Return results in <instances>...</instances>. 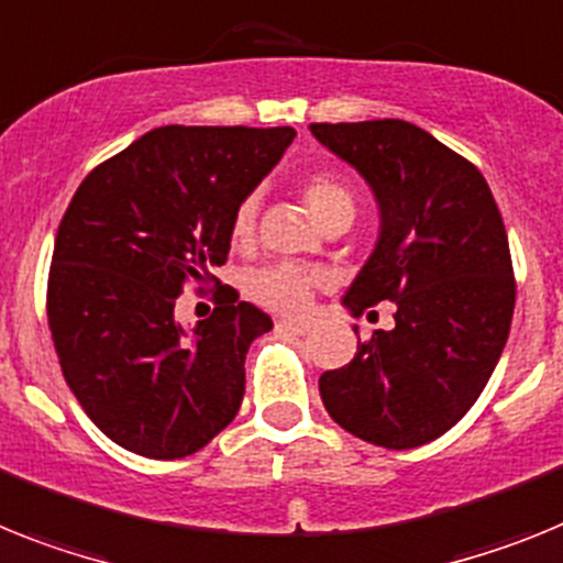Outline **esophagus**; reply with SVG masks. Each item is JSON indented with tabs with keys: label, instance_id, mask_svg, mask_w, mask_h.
<instances>
[{
	"label": "esophagus",
	"instance_id": "1",
	"mask_svg": "<svg viewBox=\"0 0 563 563\" xmlns=\"http://www.w3.org/2000/svg\"><path fill=\"white\" fill-rule=\"evenodd\" d=\"M275 325L280 331H291V334H306V331H309V322H306V320H288V317H280Z\"/></svg>",
	"mask_w": 563,
	"mask_h": 563
}]
</instances>
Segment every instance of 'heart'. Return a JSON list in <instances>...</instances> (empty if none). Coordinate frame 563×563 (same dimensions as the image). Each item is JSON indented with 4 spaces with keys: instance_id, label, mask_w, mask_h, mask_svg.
Listing matches in <instances>:
<instances>
[{
    "instance_id": "b5f03b06",
    "label": "heart",
    "mask_w": 563,
    "mask_h": 563,
    "mask_svg": "<svg viewBox=\"0 0 563 563\" xmlns=\"http://www.w3.org/2000/svg\"><path fill=\"white\" fill-rule=\"evenodd\" d=\"M302 198H306V207L320 227L329 223L331 218H340V214L354 218V195L334 175H311L302 184ZM254 218H257V198H246L232 218L234 241H246L254 229ZM314 286L317 275H311L309 268L295 266V263H275V266L263 268L252 277L249 291H252L254 300L268 306V309L302 311L309 306Z\"/></svg>"
}]
</instances>
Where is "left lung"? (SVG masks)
<instances>
[{
  "label": "left lung",
  "mask_w": 563,
  "mask_h": 563,
  "mask_svg": "<svg viewBox=\"0 0 563 563\" xmlns=\"http://www.w3.org/2000/svg\"><path fill=\"white\" fill-rule=\"evenodd\" d=\"M309 130L354 166L379 212L342 306L360 317L397 302L394 329H376L349 365L320 376L322 405L365 442L419 448L471 410L505 351L516 306L505 223L476 166L422 126L385 119Z\"/></svg>",
  "instance_id": "8db88e82"
}]
</instances>
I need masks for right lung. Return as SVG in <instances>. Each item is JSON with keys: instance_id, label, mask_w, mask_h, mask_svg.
<instances>
[{"instance_id": "obj_1", "label": "right lung", "mask_w": 563, "mask_h": 563, "mask_svg": "<svg viewBox=\"0 0 563 563\" xmlns=\"http://www.w3.org/2000/svg\"><path fill=\"white\" fill-rule=\"evenodd\" d=\"M291 126H158L96 166L53 246L47 320L65 379L96 428L146 459H184L234 419L246 351L272 317L223 286L195 325L189 280L227 263L232 218L277 166Z\"/></svg>"}]
</instances>
